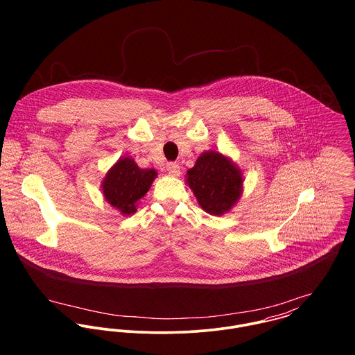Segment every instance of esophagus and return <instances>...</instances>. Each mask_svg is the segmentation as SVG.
I'll list each match as a JSON object with an SVG mask.
<instances>
[{
    "instance_id": "obj_1",
    "label": "esophagus",
    "mask_w": 355,
    "mask_h": 355,
    "mask_svg": "<svg viewBox=\"0 0 355 355\" xmlns=\"http://www.w3.org/2000/svg\"><path fill=\"white\" fill-rule=\"evenodd\" d=\"M166 171L169 173V176H173V178H178L180 175V166L178 164H168L166 165Z\"/></svg>"
}]
</instances>
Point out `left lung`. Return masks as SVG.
Masks as SVG:
<instances>
[{
    "label": "left lung",
    "instance_id": "left-lung-1",
    "mask_svg": "<svg viewBox=\"0 0 355 355\" xmlns=\"http://www.w3.org/2000/svg\"><path fill=\"white\" fill-rule=\"evenodd\" d=\"M243 172L225 154L207 150L187 171L186 183L203 210L211 216L228 213L242 197Z\"/></svg>",
    "mask_w": 355,
    "mask_h": 355
}]
</instances>
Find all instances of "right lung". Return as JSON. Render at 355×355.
I'll return each mask as SVG.
<instances>
[{"instance_id":"add662e5","label":"right lung","mask_w":355,"mask_h":355,"mask_svg":"<svg viewBox=\"0 0 355 355\" xmlns=\"http://www.w3.org/2000/svg\"><path fill=\"white\" fill-rule=\"evenodd\" d=\"M155 178V169L139 168L132 157H120L101 182L102 196L120 214L131 216L137 211L138 203L146 196Z\"/></svg>"}]
</instances>
